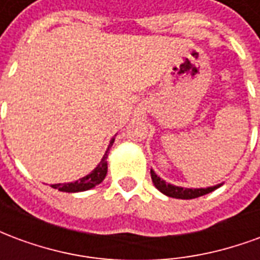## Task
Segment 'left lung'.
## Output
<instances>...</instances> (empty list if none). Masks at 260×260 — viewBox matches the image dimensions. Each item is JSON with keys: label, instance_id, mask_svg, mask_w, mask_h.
Wrapping results in <instances>:
<instances>
[{"label": "left lung", "instance_id": "left-lung-1", "mask_svg": "<svg viewBox=\"0 0 260 260\" xmlns=\"http://www.w3.org/2000/svg\"><path fill=\"white\" fill-rule=\"evenodd\" d=\"M150 175H152L153 184H154V186L157 188L158 191L164 193L166 196L175 198V199H195V198H199V196L210 193V192H213L214 189H217V188L223 185V184H217V185L207 186V188H184V186H177L170 184V182H166L153 170H150Z\"/></svg>", "mask_w": 260, "mask_h": 260}]
</instances>
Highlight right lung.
I'll return each mask as SVG.
<instances>
[{"label":"right lung","instance_id":"add662e5","mask_svg":"<svg viewBox=\"0 0 260 260\" xmlns=\"http://www.w3.org/2000/svg\"><path fill=\"white\" fill-rule=\"evenodd\" d=\"M117 136V135H115ZM115 136H113L110 139V143H108L107 150L104 153V156L100 160V163L97 164V167L91 173H89L85 177H82L79 180L74 181V182H65V184H54L51 185L54 189H58L61 192H69V193H74V192H83L89 191L91 188H94L99 184H102L103 180L106 178L107 175V157L108 153H110V149L113 146L114 141H115Z\"/></svg>","mask_w":260,"mask_h":260}]
</instances>
